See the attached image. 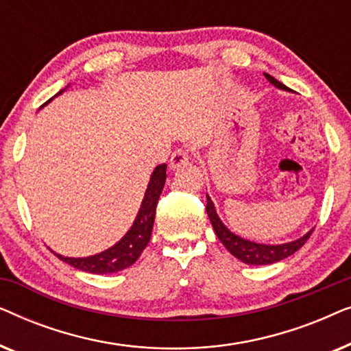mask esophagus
Segmentation results:
<instances>
[{"instance_id":"34e87169","label":"esophagus","mask_w":351,"mask_h":351,"mask_svg":"<svg viewBox=\"0 0 351 351\" xmlns=\"http://www.w3.org/2000/svg\"><path fill=\"white\" fill-rule=\"evenodd\" d=\"M186 162H189V150H185V148H177L171 155L169 165L172 169H179L180 166L186 165Z\"/></svg>"}]
</instances>
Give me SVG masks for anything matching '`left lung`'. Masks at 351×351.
I'll use <instances>...</instances> for the list:
<instances>
[{"mask_svg": "<svg viewBox=\"0 0 351 351\" xmlns=\"http://www.w3.org/2000/svg\"><path fill=\"white\" fill-rule=\"evenodd\" d=\"M265 78L270 81L273 86H276L278 89L289 90L287 86L280 83V81L275 80L268 73H265ZM206 198H208L206 213L209 215V220L210 223H213L214 232L217 234V238L222 241L223 246L228 249L232 256L239 258V261L244 263H247V265H268V263L280 262L282 258L292 256V254L299 251V249L304 246L306 239L310 238L311 232H313V230H310V232L304 234L302 238L291 243H285V244H261V243L249 241V239H244L241 237H238V234L230 232V230L222 223V220L219 219L217 213H215L214 203L210 201L208 195H206Z\"/></svg>", "mask_w": 351, "mask_h": 351, "instance_id": "1", "label": "left lung"}]
</instances>
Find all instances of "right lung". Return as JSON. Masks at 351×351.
<instances>
[{
  "label": "right lung",
  "instance_id": "1",
  "mask_svg": "<svg viewBox=\"0 0 351 351\" xmlns=\"http://www.w3.org/2000/svg\"><path fill=\"white\" fill-rule=\"evenodd\" d=\"M165 182L166 165H160L156 166V169L153 171L150 177L145 196H143L142 206L138 209V214L136 220H134L132 227L129 228V232L114 246L90 257H64L60 254H54L60 261L69 263V265L78 268V270L94 273V275H108V273H117L131 267L141 257L143 249L147 247L148 241H150L153 222H155L156 204L158 199H160L162 186H165Z\"/></svg>",
  "mask_w": 351,
  "mask_h": 351
}]
</instances>
